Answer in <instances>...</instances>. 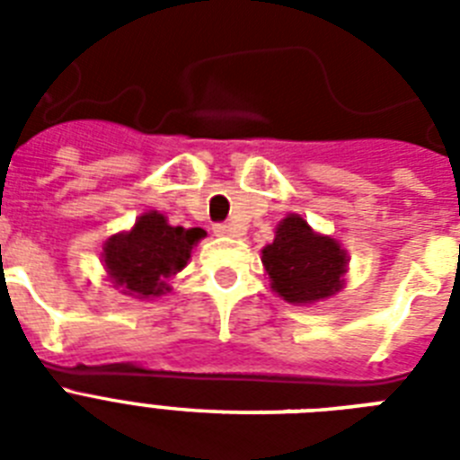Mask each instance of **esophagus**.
<instances>
[{"label":"esophagus","instance_id":"esophagus-1","mask_svg":"<svg viewBox=\"0 0 460 460\" xmlns=\"http://www.w3.org/2000/svg\"><path fill=\"white\" fill-rule=\"evenodd\" d=\"M215 234L217 236H234L236 231H234L231 224H215Z\"/></svg>","mask_w":460,"mask_h":460}]
</instances>
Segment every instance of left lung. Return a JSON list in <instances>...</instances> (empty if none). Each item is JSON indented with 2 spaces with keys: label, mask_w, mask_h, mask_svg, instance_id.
<instances>
[{
  "label": "left lung",
  "mask_w": 460,
  "mask_h": 460,
  "mask_svg": "<svg viewBox=\"0 0 460 460\" xmlns=\"http://www.w3.org/2000/svg\"><path fill=\"white\" fill-rule=\"evenodd\" d=\"M270 287L291 305H313L336 296L346 284L349 252L336 238L314 231L301 215H287L262 248Z\"/></svg>",
  "instance_id": "obj_1"
}]
</instances>
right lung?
Returning <instances> with one entry per match:
<instances>
[{
	"label": "right lung",
	"instance_id": "1",
	"mask_svg": "<svg viewBox=\"0 0 460 460\" xmlns=\"http://www.w3.org/2000/svg\"><path fill=\"white\" fill-rule=\"evenodd\" d=\"M205 236V229L172 226L162 212L147 209L131 229L104 241L100 258L114 288L150 301L172 291L169 281L188 265L190 252Z\"/></svg>",
	"mask_w": 460,
	"mask_h": 460
}]
</instances>
